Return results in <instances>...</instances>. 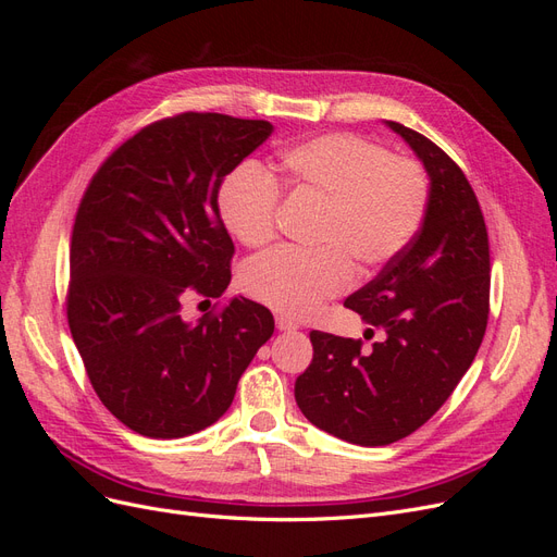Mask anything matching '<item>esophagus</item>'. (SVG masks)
<instances>
[{"label":"esophagus","instance_id":"esophagus-1","mask_svg":"<svg viewBox=\"0 0 557 557\" xmlns=\"http://www.w3.org/2000/svg\"><path fill=\"white\" fill-rule=\"evenodd\" d=\"M276 327H278L281 332H293V330H297V327H299V323H295V320H293V318H288V315L278 313V315H276Z\"/></svg>","mask_w":557,"mask_h":557}]
</instances>
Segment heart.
Instances as JSON below:
<instances>
[{"label": "heart", "instance_id": "heart-1", "mask_svg": "<svg viewBox=\"0 0 557 557\" xmlns=\"http://www.w3.org/2000/svg\"><path fill=\"white\" fill-rule=\"evenodd\" d=\"M281 183L323 201L318 218V250L278 248L250 262L244 290L285 315H309L325 299L356 281L360 262L372 272L411 246L425 223L430 181L423 166L391 158L385 148L358 134L332 132L285 148ZM281 188L256 162H242L218 188V211L244 246L274 239Z\"/></svg>", "mask_w": 557, "mask_h": 557}]
</instances>
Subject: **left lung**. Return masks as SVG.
Segmentation results:
<instances>
[{"label": "left lung", "mask_w": 557, "mask_h": 557, "mask_svg": "<svg viewBox=\"0 0 557 557\" xmlns=\"http://www.w3.org/2000/svg\"><path fill=\"white\" fill-rule=\"evenodd\" d=\"M425 164L430 207L411 246L344 307L383 339L311 332L295 399L311 423L358 446L404 440L442 409L474 362L491 311V246L462 170L423 134L387 121Z\"/></svg>", "instance_id": "8db88e82"}]
</instances>
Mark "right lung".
Masks as SVG:
<instances>
[{"instance_id":"obj_1","label":"right lung","mask_w":557,"mask_h":557,"mask_svg":"<svg viewBox=\"0 0 557 557\" xmlns=\"http://www.w3.org/2000/svg\"><path fill=\"white\" fill-rule=\"evenodd\" d=\"M274 132L185 111L146 125L102 162L76 211L66 320L88 379L129 430L178 440L213 425L274 315L246 297L185 323L190 293L221 297L234 244L223 178Z\"/></svg>"}]
</instances>
